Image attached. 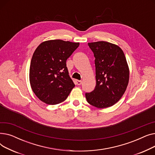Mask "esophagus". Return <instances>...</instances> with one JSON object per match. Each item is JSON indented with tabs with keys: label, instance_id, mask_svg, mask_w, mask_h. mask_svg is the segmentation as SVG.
I'll list each match as a JSON object with an SVG mask.
<instances>
[{
	"label": "esophagus",
	"instance_id": "34e87169",
	"mask_svg": "<svg viewBox=\"0 0 155 155\" xmlns=\"http://www.w3.org/2000/svg\"><path fill=\"white\" fill-rule=\"evenodd\" d=\"M82 81L81 80H76V84H77V85H81L82 84Z\"/></svg>",
	"mask_w": 155,
	"mask_h": 155
}]
</instances>
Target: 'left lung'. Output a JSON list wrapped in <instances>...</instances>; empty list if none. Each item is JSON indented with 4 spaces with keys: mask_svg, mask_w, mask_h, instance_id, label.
Wrapping results in <instances>:
<instances>
[{
    "mask_svg": "<svg viewBox=\"0 0 155 155\" xmlns=\"http://www.w3.org/2000/svg\"><path fill=\"white\" fill-rule=\"evenodd\" d=\"M95 57L96 86L86 93L87 102L99 109L112 106L124 94L129 69L124 53L117 45L107 41L88 43Z\"/></svg>",
    "mask_w": 155,
    "mask_h": 155,
    "instance_id": "8db88e82",
    "label": "left lung"
}]
</instances>
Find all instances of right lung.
Segmentation results:
<instances>
[{
    "label": "right lung",
    "instance_id": "obj_1",
    "mask_svg": "<svg viewBox=\"0 0 155 155\" xmlns=\"http://www.w3.org/2000/svg\"><path fill=\"white\" fill-rule=\"evenodd\" d=\"M79 45L54 39L46 41L37 47L31 61L29 82L40 101L54 105L66 100L75 87L66 61Z\"/></svg>",
    "mask_w": 155,
    "mask_h": 155
}]
</instances>
